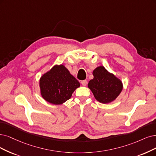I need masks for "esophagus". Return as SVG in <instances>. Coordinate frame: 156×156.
I'll return each instance as SVG.
<instances>
[{"label": "esophagus", "instance_id": "34e87169", "mask_svg": "<svg viewBox=\"0 0 156 156\" xmlns=\"http://www.w3.org/2000/svg\"><path fill=\"white\" fill-rule=\"evenodd\" d=\"M81 83L83 86H86L87 84V80H83V81L81 82Z\"/></svg>", "mask_w": 156, "mask_h": 156}]
</instances>
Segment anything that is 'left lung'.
I'll use <instances>...</instances> for the list:
<instances>
[{
  "mask_svg": "<svg viewBox=\"0 0 156 156\" xmlns=\"http://www.w3.org/2000/svg\"><path fill=\"white\" fill-rule=\"evenodd\" d=\"M93 74L94 78L90 80L88 87L96 100L108 103L116 99L122 90V82L103 66L96 68Z\"/></svg>",
  "mask_w": 156,
  "mask_h": 156,
  "instance_id": "obj_1",
  "label": "left lung"
}]
</instances>
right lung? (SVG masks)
<instances>
[{"label":"right lung","instance_id":"right-lung-1","mask_svg":"<svg viewBox=\"0 0 156 156\" xmlns=\"http://www.w3.org/2000/svg\"><path fill=\"white\" fill-rule=\"evenodd\" d=\"M80 85L78 80L63 65L54 66L40 80L43 98L55 105L62 104L70 99Z\"/></svg>","mask_w":156,"mask_h":156}]
</instances>
